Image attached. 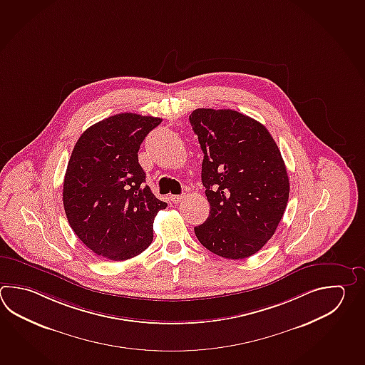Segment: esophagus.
I'll list each match as a JSON object with an SVG mask.
<instances>
[{
    "label": "esophagus",
    "mask_w": 365,
    "mask_h": 365,
    "mask_svg": "<svg viewBox=\"0 0 365 365\" xmlns=\"http://www.w3.org/2000/svg\"><path fill=\"white\" fill-rule=\"evenodd\" d=\"M170 199L174 204H178V202L185 199V195H171Z\"/></svg>",
    "instance_id": "1"
}]
</instances>
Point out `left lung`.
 I'll return each instance as SVG.
<instances>
[{
	"instance_id": "left-lung-1",
	"label": "left lung",
	"mask_w": 365,
	"mask_h": 365,
	"mask_svg": "<svg viewBox=\"0 0 365 365\" xmlns=\"http://www.w3.org/2000/svg\"><path fill=\"white\" fill-rule=\"evenodd\" d=\"M190 122L204 153L201 182L210 205L195 234L225 259L250 257L273 237L289 201L281 152L267 127L231 109H196Z\"/></svg>"
}]
</instances>
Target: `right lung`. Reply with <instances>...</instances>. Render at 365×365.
Returning <instances> with one entry per match:
<instances>
[{
  "label": "right lung",
  "mask_w": 365,
  "mask_h": 365,
  "mask_svg": "<svg viewBox=\"0 0 365 365\" xmlns=\"http://www.w3.org/2000/svg\"><path fill=\"white\" fill-rule=\"evenodd\" d=\"M161 118L115 114L87 128L63 180L67 221L91 251L108 260L138 256L153 240V220L168 204L145 183L138 152Z\"/></svg>",
  "instance_id": "obj_1"
}]
</instances>
